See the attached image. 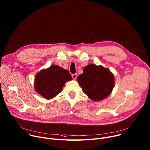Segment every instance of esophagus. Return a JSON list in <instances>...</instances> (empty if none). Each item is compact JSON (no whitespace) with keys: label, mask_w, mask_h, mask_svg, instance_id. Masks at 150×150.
<instances>
[{"label":"esophagus","mask_w":150,"mask_h":150,"mask_svg":"<svg viewBox=\"0 0 150 150\" xmlns=\"http://www.w3.org/2000/svg\"><path fill=\"white\" fill-rule=\"evenodd\" d=\"M72 78H73V79H76V78H77V74H73V75H72Z\"/></svg>","instance_id":"esophagus-1"}]
</instances>
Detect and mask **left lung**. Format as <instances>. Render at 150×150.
Returning a JSON list of instances; mask_svg holds the SVG:
<instances>
[{
  "instance_id": "1",
  "label": "left lung",
  "mask_w": 150,
  "mask_h": 150,
  "mask_svg": "<svg viewBox=\"0 0 150 150\" xmlns=\"http://www.w3.org/2000/svg\"><path fill=\"white\" fill-rule=\"evenodd\" d=\"M83 92L94 101L108 97L115 87V76L110 71L101 65L91 63L85 67L77 78Z\"/></svg>"
}]
</instances>
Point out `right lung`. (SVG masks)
<instances>
[{
  "label": "right lung",
  "instance_id": "obj_1",
  "mask_svg": "<svg viewBox=\"0 0 150 150\" xmlns=\"http://www.w3.org/2000/svg\"><path fill=\"white\" fill-rule=\"evenodd\" d=\"M72 80L68 71L53 65L38 72L34 78V89L47 100L52 99L59 94L67 82Z\"/></svg>",
  "mask_w": 150,
  "mask_h": 150
}]
</instances>
